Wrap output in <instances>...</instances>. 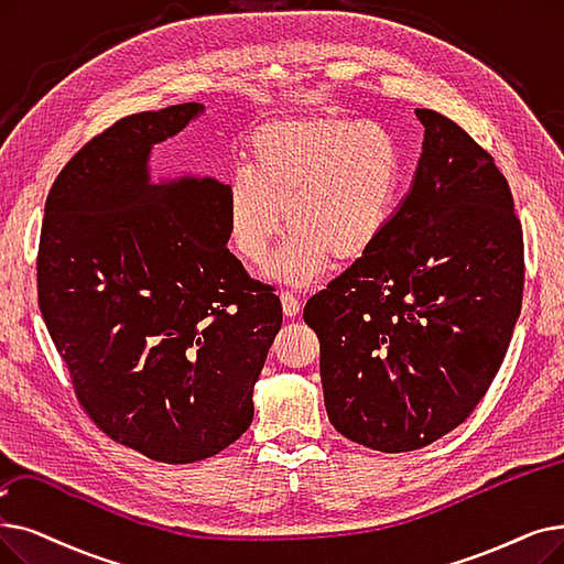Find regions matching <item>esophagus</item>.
<instances>
[{
	"label": "esophagus",
	"mask_w": 564,
	"mask_h": 564,
	"mask_svg": "<svg viewBox=\"0 0 564 564\" xmlns=\"http://www.w3.org/2000/svg\"><path fill=\"white\" fill-rule=\"evenodd\" d=\"M281 306H283L285 317H295L302 311V302L292 295V292H281Z\"/></svg>",
	"instance_id": "1"
}]
</instances>
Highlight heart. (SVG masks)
I'll use <instances>...</instances> for the list:
<instances>
[{
	"label": "heart",
	"mask_w": 564,
	"mask_h": 564,
	"mask_svg": "<svg viewBox=\"0 0 564 564\" xmlns=\"http://www.w3.org/2000/svg\"><path fill=\"white\" fill-rule=\"evenodd\" d=\"M247 156L249 170L226 186L230 249L258 267L288 224L292 232L269 269L283 283L308 285L332 258H364L397 212L401 147L373 121L336 112L283 117L251 135Z\"/></svg>",
	"instance_id": "heart-1"
}]
</instances>
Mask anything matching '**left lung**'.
Wrapping results in <instances>:
<instances>
[{
    "mask_svg": "<svg viewBox=\"0 0 564 564\" xmlns=\"http://www.w3.org/2000/svg\"><path fill=\"white\" fill-rule=\"evenodd\" d=\"M422 156L376 247L304 308L334 429L387 454L422 449L491 387L523 300V232L494 156L417 108Z\"/></svg>",
    "mask_w": 564,
    "mask_h": 564,
    "instance_id": "8db88e82",
    "label": "left lung"
}]
</instances>
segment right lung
<instances>
[{"mask_svg":"<svg viewBox=\"0 0 564 564\" xmlns=\"http://www.w3.org/2000/svg\"><path fill=\"white\" fill-rule=\"evenodd\" d=\"M205 112L115 121L57 175L39 241V308L85 412L163 463L203 460L253 422L281 302L228 251L226 186L152 182L154 144Z\"/></svg>","mask_w":564,"mask_h":564,"instance_id":"obj_1","label":"right lung"}]
</instances>
